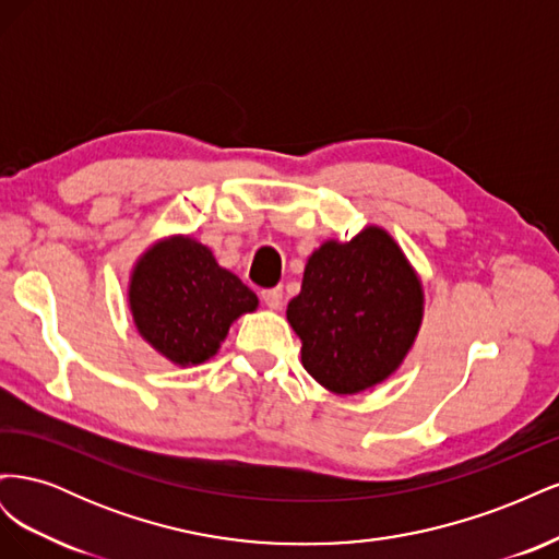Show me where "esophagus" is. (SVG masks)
I'll return each mask as SVG.
<instances>
[{"instance_id":"esophagus-1","label":"esophagus","mask_w":559,"mask_h":559,"mask_svg":"<svg viewBox=\"0 0 559 559\" xmlns=\"http://www.w3.org/2000/svg\"><path fill=\"white\" fill-rule=\"evenodd\" d=\"M261 300L265 302L270 310H277L282 306V289H280V286H275V289H263Z\"/></svg>"}]
</instances>
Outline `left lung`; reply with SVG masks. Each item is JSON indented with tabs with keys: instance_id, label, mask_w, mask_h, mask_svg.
Masks as SVG:
<instances>
[{
	"instance_id": "1",
	"label": "left lung",
	"mask_w": 559,
	"mask_h": 559,
	"mask_svg": "<svg viewBox=\"0 0 559 559\" xmlns=\"http://www.w3.org/2000/svg\"><path fill=\"white\" fill-rule=\"evenodd\" d=\"M425 314L411 261L380 226L326 240L306 263L286 319L308 373L333 394H359L396 373Z\"/></svg>"
}]
</instances>
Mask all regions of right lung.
Here are the masks:
<instances>
[{
	"label": "right lung",
	"mask_w": 559,
	"mask_h": 559,
	"mask_svg": "<svg viewBox=\"0 0 559 559\" xmlns=\"http://www.w3.org/2000/svg\"><path fill=\"white\" fill-rule=\"evenodd\" d=\"M128 302L140 335L175 366L212 359L233 321L259 308L257 294L189 235H173L142 253L130 273Z\"/></svg>",
	"instance_id": "1"
}]
</instances>
